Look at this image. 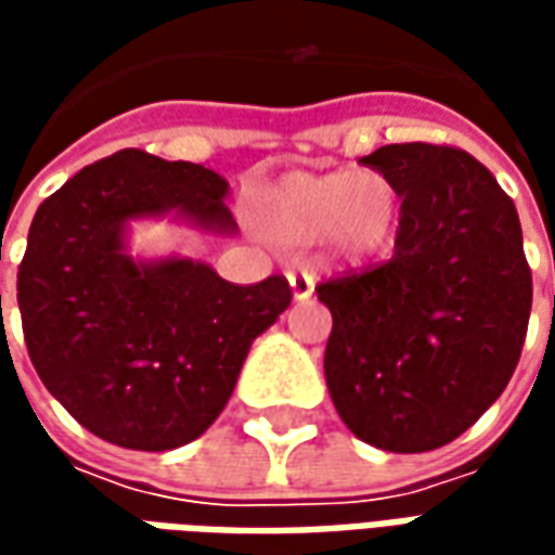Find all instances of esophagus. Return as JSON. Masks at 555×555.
Here are the masks:
<instances>
[{
	"mask_svg": "<svg viewBox=\"0 0 555 555\" xmlns=\"http://www.w3.org/2000/svg\"><path fill=\"white\" fill-rule=\"evenodd\" d=\"M288 285H291V297L297 302L309 300L314 294V276L309 270H291L288 273Z\"/></svg>",
	"mask_w": 555,
	"mask_h": 555,
	"instance_id": "34e87169",
	"label": "esophagus"
}]
</instances>
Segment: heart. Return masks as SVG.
I'll return each mask as SVG.
<instances>
[{
    "label": "heart",
    "mask_w": 555,
    "mask_h": 555,
    "mask_svg": "<svg viewBox=\"0 0 555 555\" xmlns=\"http://www.w3.org/2000/svg\"><path fill=\"white\" fill-rule=\"evenodd\" d=\"M401 190L380 169L291 171L255 195L253 219L267 241L306 249L324 241L345 261H369L396 241Z\"/></svg>",
    "instance_id": "b5f03b06"
}]
</instances>
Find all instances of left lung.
Instances as JSON below:
<instances>
[{"label":"left lung","instance_id":"1","mask_svg":"<svg viewBox=\"0 0 555 555\" xmlns=\"http://www.w3.org/2000/svg\"><path fill=\"white\" fill-rule=\"evenodd\" d=\"M401 190L396 255L330 279L324 374L362 442L413 454L461 437L512 380L532 273L517 207L476 157L404 142L362 157Z\"/></svg>","mask_w":555,"mask_h":555}]
</instances>
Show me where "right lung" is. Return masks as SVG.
I'll return each mask as SVG.
<instances>
[{"instance_id":"add662e5","label":"right lung","mask_w":555,"mask_h":555,"mask_svg":"<svg viewBox=\"0 0 555 555\" xmlns=\"http://www.w3.org/2000/svg\"><path fill=\"white\" fill-rule=\"evenodd\" d=\"M225 198L214 169L127 147L77 171L31 219L17 273L31 365L101 440L166 452L202 437L255 338L288 309L282 276L243 288L178 253H130L142 219L231 237Z\"/></svg>"}]
</instances>
